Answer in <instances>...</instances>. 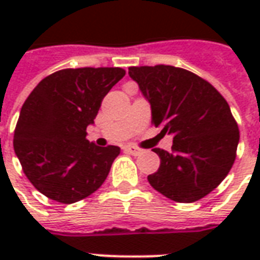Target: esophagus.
<instances>
[{
  "label": "esophagus",
  "instance_id": "obj_1",
  "mask_svg": "<svg viewBox=\"0 0 260 260\" xmlns=\"http://www.w3.org/2000/svg\"><path fill=\"white\" fill-rule=\"evenodd\" d=\"M124 150L126 153H129V154H134V156H138V154H141V153L143 152L142 149H139V147H136V146H132V145H128V146H125Z\"/></svg>",
  "mask_w": 260,
  "mask_h": 260
}]
</instances>
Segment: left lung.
Returning a JSON list of instances; mask_svg holds the SVG:
<instances>
[{
  "instance_id": "8db88e82",
  "label": "left lung",
  "mask_w": 260,
  "mask_h": 260,
  "mask_svg": "<svg viewBox=\"0 0 260 260\" xmlns=\"http://www.w3.org/2000/svg\"><path fill=\"white\" fill-rule=\"evenodd\" d=\"M128 74L150 103L154 126L173 135L171 152L153 149L160 167L149 184L171 201H199L220 185L237 156L240 131L229 103L186 69L131 67Z\"/></svg>"
}]
</instances>
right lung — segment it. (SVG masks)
Masks as SVG:
<instances>
[{
  "label": "right lung",
  "instance_id": "obj_1",
  "mask_svg": "<svg viewBox=\"0 0 260 260\" xmlns=\"http://www.w3.org/2000/svg\"><path fill=\"white\" fill-rule=\"evenodd\" d=\"M122 68L57 71L33 89L20 110L14 149L37 191L69 205L97 191L107 178L118 146L86 139L104 96L124 78Z\"/></svg>",
  "mask_w": 260,
  "mask_h": 260
}]
</instances>
